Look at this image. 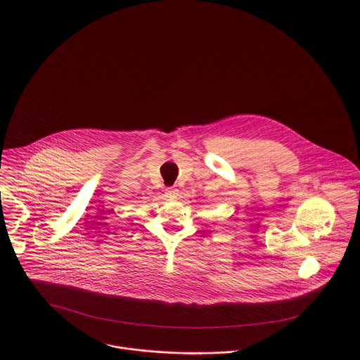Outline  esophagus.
<instances>
[{
    "mask_svg": "<svg viewBox=\"0 0 360 360\" xmlns=\"http://www.w3.org/2000/svg\"><path fill=\"white\" fill-rule=\"evenodd\" d=\"M179 195V191L176 188H167L165 189V196L167 198H176Z\"/></svg>",
    "mask_w": 360,
    "mask_h": 360,
    "instance_id": "34e87169",
    "label": "esophagus"
}]
</instances>
